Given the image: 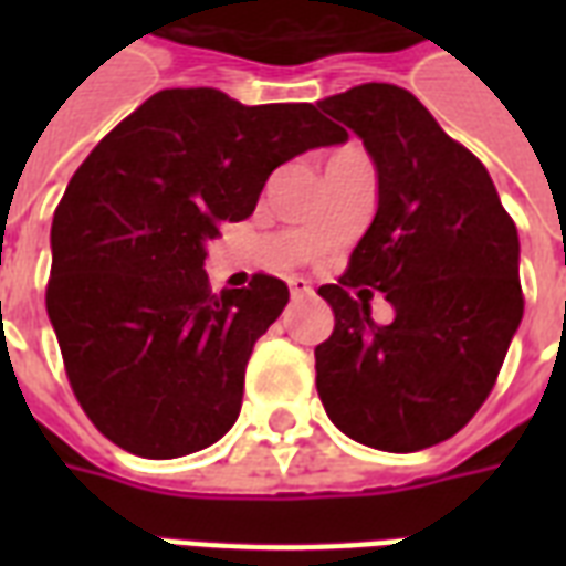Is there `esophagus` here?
<instances>
[{"label": "esophagus", "instance_id": "1", "mask_svg": "<svg viewBox=\"0 0 566 566\" xmlns=\"http://www.w3.org/2000/svg\"><path fill=\"white\" fill-rule=\"evenodd\" d=\"M287 287H291V296H294V300H303V296L312 294V284H308L306 279H291Z\"/></svg>", "mask_w": 566, "mask_h": 566}]
</instances>
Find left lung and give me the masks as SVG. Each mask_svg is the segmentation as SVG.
Instances as JSON below:
<instances>
[{
    "label": "left lung",
    "instance_id": "obj_1",
    "mask_svg": "<svg viewBox=\"0 0 566 566\" xmlns=\"http://www.w3.org/2000/svg\"><path fill=\"white\" fill-rule=\"evenodd\" d=\"M318 108L364 142L379 178L348 272L318 287L336 315L315 348L318 397L355 442L430 449L485 403L522 324L518 230L485 166L409 91L360 84ZM348 286L381 290L392 324L369 319L365 290L355 301Z\"/></svg>",
    "mask_w": 566,
    "mask_h": 566
}]
</instances>
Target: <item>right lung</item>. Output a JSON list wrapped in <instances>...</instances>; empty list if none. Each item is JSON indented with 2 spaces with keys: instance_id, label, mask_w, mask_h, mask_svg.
Listing matches in <instances>:
<instances>
[{
  "instance_id": "add662e5",
  "label": "right lung",
  "mask_w": 566,
  "mask_h": 566,
  "mask_svg": "<svg viewBox=\"0 0 566 566\" xmlns=\"http://www.w3.org/2000/svg\"><path fill=\"white\" fill-rule=\"evenodd\" d=\"M345 139L312 103L175 87L91 150L54 211L48 318L99 433L163 461L235 424L251 348L291 294L272 275L211 294L206 245L254 211L272 169Z\"/></svg>"
}]
</instances>
